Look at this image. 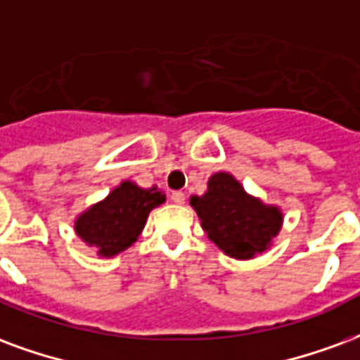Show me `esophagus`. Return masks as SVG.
Returning <instances> with one entry per match:
<instances>
[{
	"mask_svg": "<svg viewBox=\"0 0 360 360\" xmlns=\"http://www.w3.org/2000/svg\"><path fill=\"white\" fill-rule=\"evenodd\" d=\"M172 202L173 204H185V193H181V191L172 193Z\"/></svg>",
	"mask_w": 360,
	"mask_h": 360,
	"instance_id": "1",
	"label": "esophagus"
}]
</instances>
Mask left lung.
<instances>
[{"label": "left lung", "instance_id": "left-lung-1", "mask_svg": "<svg viewBox=\"0 0 360 360\" xmlns=\"http://www.w3.org/2000/svg\"><path fill=\"white\" fill-rule=\"evenodd\" d=\"M191 206L207 238L234 259H252L265 252L282 227L281 207L248 194L227 172L214 173L206 193L193 196Z\"/></svg>", "mask_w": 360, "mask_h": 360}]
</instances>
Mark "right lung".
Masks as SVG:
<instances>
[{
    "label": "right lung",
    "instance_id": "right-lung-1",
    "mask_svg": "<svg viewBox=\"0 0 360 360\" xmlns=\"http://www.w3.org/2000/svg\"><path fill=\"white\" fill-rule=\"evenodd\" d=\"M164 202L166 194L156 187L141 188L122 181L105 200L78 215L74 231L87 246L97 248L101 257H114L139 238L148 214Z\"/></svg>",
    "mask_w": 360,
    "mask_h": 360
}]
</instances>
